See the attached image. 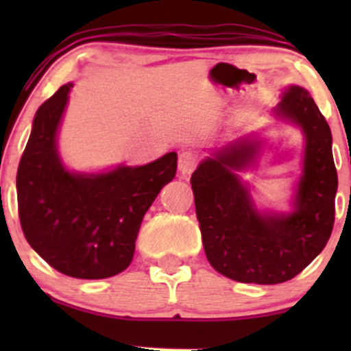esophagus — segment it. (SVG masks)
<instances>
[{
    "mask_svg": "<svg viewBox=\"0 0 351 351\" xmlns=\"http://www.w3.org/2000/svg\"><path fill=\"white\" fill-rule=\"evenodd\" d=\"M196 163H198V153L193 150H184L180 153L178 158V168L181 175H189L196 168Z\"/></svg>",
    "mask_w": 351,
    "mask_h": 351,
    "instance_id": "obj_1",
    "label": "esophagus"
}]
</instances>
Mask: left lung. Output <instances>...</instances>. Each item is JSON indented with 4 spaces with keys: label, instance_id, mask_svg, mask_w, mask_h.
I'll return each mask as SVG.
<instances>
[{
    "label": "left lung",
    "instance_id": "left-lung-1",
    "mask_svg": "<svg viewBox=\"0 0 351 351\" xmlns=\"http://www.w3.org/2000/svg\"><path fill=\"white\" fill-rule=\"evenodd\" d=\"M297 123L305 136L304 173L293 211L261 215L236 170L249 167L259 142L228 145L199 163L191 175L196 217L209 264L245 284H280L304 271L324 251L335 221L337 168L332 132L305 88L291 86L274 108Z\"/></svg>",
    "mask_w": 351,
    "mask_h": 351
}]
</instances>
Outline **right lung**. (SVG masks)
Instances as JSON below:
<instances>
[{
    "instance_id": "obj_1",
    "label": "right lung",
    "mask_w": 351,
    "mask_h": 351,
    "mask_svg": "<svg viewBox=\"0 0 351 351\" xmlns=\"http://www.w3.org/2000/svg\"><path fill=\"white\" fill-rule=\"evenodd\" d=\"M72 84L38 108L16 176L24 237L51 267L75 279H106L134 259L145 213L175 178V152L143 167L67 171L56 136Z\"/></svg>"
}]
</instances>
